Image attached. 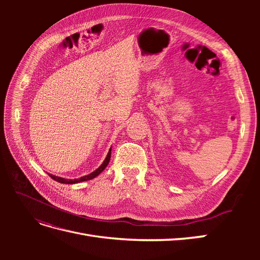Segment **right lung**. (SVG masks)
Masks as SVG:
<instances>
[{
    "instance_id": "right-lung-1",
    "label": "right lung",
    "mask_w": 260,
    "mask_h": 260,
    "mask_svg": "<svg viewBox=\"0 0 260 260\" xmlns=\"http://www.w3.org/2000/svg\"><path fill=\"white\" fill-rule=\"evenodd\" d=\"M111 154H112V147L109 148V151H108V154H107V156H106V158H105V160L103 161V164L101 165V166L96 169V170H94L92 174H90V175H88V176H83V177H81V178H79V179H65V178H60V177H57V176H53V175H51V174H49V176L53 179V180H55V181H57V182H59V183H65V184H75V183H78V182H82V181H88V180H91V179H93V178H95L96 176H99L102 171H103L106 167H107V165H108V162H109V159H111Z\"/></svg>"
}]
</instances>
